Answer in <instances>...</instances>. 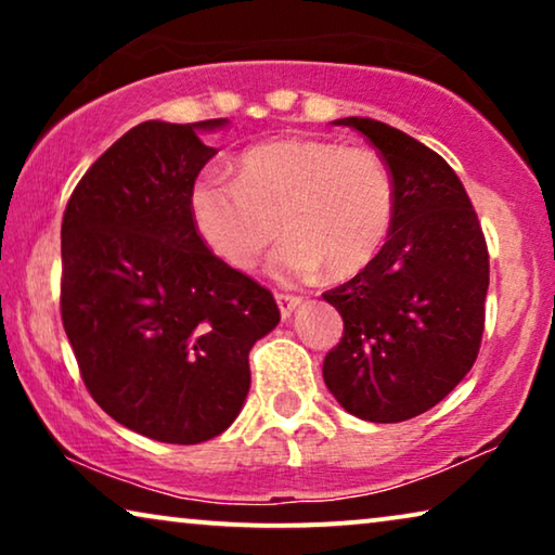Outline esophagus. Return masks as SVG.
I'll list each match as a JSON object with an SVG mask.
<instances>
[{
	"label": "esophagus",
	"mask_w": 555,
	"mask_h": 555,
	"mask_svg": "<svg viewBox=\"0 0 555 555\" xmlns=\"http://www.w3.org/2000/svg\"><path fill=\"white\" fill-rule=\"evenodd\" d=\"M275 300L280 306V315L283 318H291L293 310L302 302V298H298V295H293V293H275Z\"/></svg>",
	"instance_id": "34e87169"
}]
</instances>
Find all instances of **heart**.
I'll use <instances>...</instances> for the list:
<instances>
[{
    "instance_id": "obj_1",
    "label": "heart",
    "mask_w": 555,
    "mask_h": 555,
    "mask_svg": "<svg viewBox=\"0 0 555 555\" xmlns=\"http://www.w3.org/2000/svg\"><path fill=\"white\" fill-rule=\"evenodd\" d=\"M189 215L204 245L234 270H249L264 249L285 280L348 278L382 253L397 215V186L371 149L321 139L260 143L240 156L237 177L204 169L189 186Z\"/></svg>"
}]
</instances>
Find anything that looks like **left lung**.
Here are the masks:
<instances>
[{
  "mask_svg": "<svg viewBox=\"0 0 555 555\" xmlns=\"http://www.w3.org/2000/svg\"><path fill=\"white\" fill-rule=\"evenodd\" d=\"M389 166L397 215L369 268L323 293L344 338L323 361L328 391L376 424L412 420L457 386L480 351L490 257L457 173L442 156L374 118H338Z\"/></svg>",
  "mask_w": 555,
  "mask_h": 555,
  "instance_id": "obj_1",
  "label": "left lung"
}]
</instances>
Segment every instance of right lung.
Masks as SVG:
<instances>
[{
  "mask_svg": "<svg viewBox=\"0 0 555 555\" xmlns=\"http://www.w3.org/2000/svg\"><path fill=\"white\" fill-rule=\"evenodd\" d=\"M146 120L86 171L63 215L60 313L82 382L139 435L199 444L237 420L249 348L280 323L268 287L204 245L189 186L222 128Z\"/></svg>",
  "mask_w": 555,
  "mask_h": 555,
  "instance_id": "add662e5",
  "label": "right lung"
}]
</instances>
